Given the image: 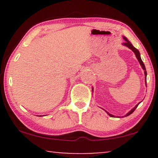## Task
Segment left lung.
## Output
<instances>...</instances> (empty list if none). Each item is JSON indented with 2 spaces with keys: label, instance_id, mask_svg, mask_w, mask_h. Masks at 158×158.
Returning <instances> with one entry per match:
<instances>
[{
  "label": "left lung",
  "instance_id": "obj_1",
  "mask_svg": "<svg viewBox=\"0 0 158 158\" xmlns=\"http://www.w3.org/2000/svg\"><path fill=\"white\" fill-rule=\"evenodd\" d=\"M124 40H125V42L123 43V44L125 45V46H127V47H128V48L131 49V50H132V51L134 52H135L136 57H137V60H138V61L139 62V63H140V64H141L142 69H143V70H144V75H145V83H146V85H147V79H146V78H147V71H146V68H145V66H144V63H143V62H142V59H141V57H140V54H139V50H138L137 49H136L135 47H134L133 45L131 44L130 42H129V41L127 40V39L126 37H124ZM138 105H139V104H137L135 108H134V109H131V111H129L128 114H126V116L130 115L131 114H132L133 112L135 111V109H137V107L138 106ZM108 114H109V115L110 116H111V117H114V115H112V114H109V113H108Z\"/></svg>",
  "mask_w": 158,
  "mask_h": 158
}]
</instances>
